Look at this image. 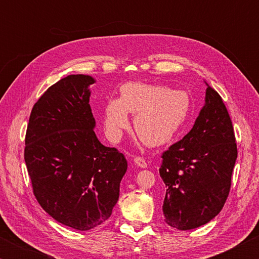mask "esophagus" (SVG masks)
I'll list each match as a JSON object with an SVG mask.
<instances>
[{"label": "esophagus", "mask_w": 259, "mask_h": 259, "mask_svg": "<svg viewBox=\"0 0 259 259\" xmlns=\"http://www.w3.org/2000/svg\"><path fill=\"white\" fill-rule=\"evenodd\" d=\"M134 162H135V164H137L138 166H140V168H146V166H147L146 161L140 156H136L134 159Z\"/></svg>", "instance_id": "34e87169"}]
</instances>
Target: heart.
I'll use <instances>...</instances> for the list:
<instances>
[{"instance_id": "1", "label": "heart", "mask_w": 259, "mask_h": 259, "mask_svg": "<svg viewBox=\"0 0 259 259\" xmlns=\"http://www.w3.org/2000/svg\"><path fill=\"white\" fill-rule=\"evenodd\" d=\"M192 109V98L184 90L144 82H128L120 88V98L105 105L104 125L112 140L119 139L135 114V130L150 146H162L185 126Z\"/></svg>"}]
</instances>
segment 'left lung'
Returning a JSON list of instances; mask_svg holds the SVG:
<instances>
[{
	"label": "left lung",
	"mask_w": 259,
	"mask_h": 259,
	"mask_svg": "<svg viewBox=\"0 0 259 259\" xmlns=\"http://www.w3.org/2000/svg\"><path fill=\"white\" fill-rule=\"evenodd\" d=\"M204 105L185 137L162 154L164 221L186 231L207 224L229 196L238 150L231 117L207 82Z\"/></svg>",
	"instance_id": "left-lung-1"
}]
</instances>
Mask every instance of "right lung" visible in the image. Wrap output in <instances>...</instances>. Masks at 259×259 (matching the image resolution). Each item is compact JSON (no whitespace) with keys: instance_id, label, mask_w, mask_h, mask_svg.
Returning <instances> with one entry per match:
<instances>
[{"instance_id":"right-lung-1","label":"right lung","mask_w":259,"mask_h":259,"mask_svg":"<svg viewBox=\"0 0 259 259\" xmlns=\"http://www.w3.org/2000/svg\"><path fill=\"white\" fill-rule=\"evenodd\" d=\"M90 75H68L35 103L25 162L37 202L72 229L88 231L111 217L128 168L124 155L95 134Z\"/></svg>"}]
</instances>
